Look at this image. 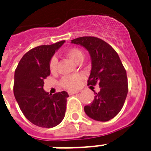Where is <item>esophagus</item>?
Returning <instances> with one entry per match:
<instances>
[{
    "instance_id": "1",
    "label": "esophagus",
    "mask_w": 151,
    "mask_h": 151,
    "mask_svg": "<svg viewBox=\"0 0 151 151\" xmlns=\"http://www.w3.org/2000/svg\"><path fill=\"white\" fill-rule=\"evenodd\" d=\"M77 93H78V92H68L69 95H74L77 94Z\"/></svg>"
}]
</instances>
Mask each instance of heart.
<instances>
[{
  "label": "heart",
  "instance_id": "b5f03b06",
  "mask_svg": "<svg viewBox=\"0 0 151 151\" xmlns=\"http://www.w3.org/2000/svg\"><path fill=\"white\" fill-rule=\"evenodd\" d=\"M66 56L70 58L76 63H81L83 61L85 54L78 48H71L65 52ZM58 67V60L55 57H52L48 63V68L52 73H55L57 71ZM84 79V75L81 73H76L70 75L64 76L60 81V85L63 88L67 90L72 91L80 87L81 81Z\"/></svg>",
  "mask_w": 151,
  "mask_h": 151
}]
</instances>
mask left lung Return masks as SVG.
<instances>
[{"label":"left lung","instance_id":"left-lung-1","mask_svg":"<svg viewBox=\"0 0 151 151\" xmlns=\"http://www.w3.org/2000/svg\"><path fill=\"white\" fill-rule=\"evenodd\" d=\"M84 46L91 55L92 70L88 85L98 84L100 91L94 99L85 106L89 117L107 122L121 111L128 94L126 70L116 51L108 43L96 37H81L71 41Z\"/></svg>","mask_w":151,"mask_h":151}]
</instances>
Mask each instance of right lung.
Returning a JSON list of instances; mask_svg holds the SVG:
<instances>
[{"instance_id": "1", "label": "right lung", "mask_w": 151, "mask_h": 151, "mask_svg": "<svg viewBox=\"0 0 151 151\" xmlns=\"http://www.w3.org/2000/svg\"><path fill=\"white\" fill-rule=\"evenodd\" d=\"M65 41L32 48L22 57L15 71L13 91L24 116L37 126L53 128L66 114L67 92L48 94L44 91V81L50 75L49 60Z\"/></svg>"}]
</instances>
